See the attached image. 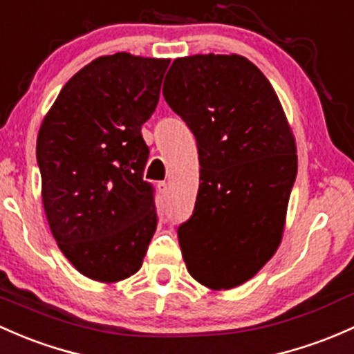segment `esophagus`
Masks as SVG:
<instances>
[{"label":"esophagus","mask_w":354,"mask_h":354,"mask_svg":"<svg viewBox=\"0 0 354 354\" xmlns=\"http://www.w3.org/2000/svg\"><path fill=\"white\" fill-rule=\"evenodd\" d=\"M158 191H160V194H162L163 197L169 196V182H165V180L158 182Z\"/></svg>","instance_id":"esophagus-1"}]
</instances>
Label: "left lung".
<instances>
[{
    "label": "left lung",
    "instance_id": "1",
    "mask_svg": "<svg viewBox=\"0 0 354 354\" xmlns=\"http://www.w3.org/2000/svg\"><path fill=\"white\" fill-rule=\"evenodd\" d=\"M163 97L194 133L199 191L178 226L189 273L221 290L273 257L297 176L295 140L268 79L241 55L174 60Z\"/></svg>",
    "mask_w": 354,
    "mask_h": 354
}]
</instances>
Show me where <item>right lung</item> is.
Returning a JSON list of instances; mask_svg holds the SVG:
<instances>
[{
    "label": "right lung",
    "instance_id": "add662e5",
    "mask_svg": "<svg viewBox=\"0 0 354 354\" xmlns=\"http://www.w3.org/2000/svg\"><path fill=\"white\" fill-rule=\"evenodd\" d=\"M169 64L127 52L100 57L62 87L40 127L37 162L52 234L97 282L138 272L157 230L142 124L157 108Z\"/></svg>",
    "mask_w": 354,
    "mask_h": 354
}]
</instances>
